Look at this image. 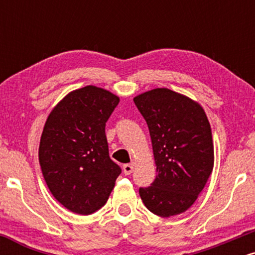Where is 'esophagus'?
Returning a JSON list of instances; mask_svg holds the SVG:
<instances>
[{
  "instance_id": "esophagus-1",
  "label": "esophagus",
  "mask_w": 255,
  "mask_h": 255,
  "mask_svg": "<svg viewBox=\"0 0 255 255\" xmlns=\"http://www.w3.org/2000/svg\"><path fill=\"white\" fill-rule=\"evenodd\" d=\"M133 169H134V165L133 164H125L124 165L125 175H130L131 172H133Z\"/></svg>"
}]
</instances>
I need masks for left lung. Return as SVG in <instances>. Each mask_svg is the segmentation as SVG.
<instances>
[{
	"mask_svg": "<svg viewBox=\"0 0 255 255\" xmlns=\"http://www.w3.org/2000/svg\"><path fill=\"white\" fill-rule=\"evenodd\" d=\"M150 130L157 176L139 194L159 217L189 209L203 192L215 164L211 126L197 101L169 89L134 97Z\"/></svg>",
	"mask_w": 255,
	"mask_h": 255,
	"instance_id": "obj_1",
	"label": "left lung"
}]
</instances>
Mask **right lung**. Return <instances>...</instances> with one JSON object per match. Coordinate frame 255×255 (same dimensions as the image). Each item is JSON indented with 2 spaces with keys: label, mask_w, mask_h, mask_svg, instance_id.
I'll list each match as a JSON object with an SVG mask.
<instances>
[{
  "label": "right lung",
  "mask_w": 255,
  "mask_h": 255,
  "mask_svg": "<svg viewBox=\"0 0 255 255\" xmlns=\"http://www.w3.org/2000/svg\"><path fill=\"white\" fill-rule=\"evenodd\" d=\"M119 102L110 91L89 85L67 93L44 125L38 151L44 180L58 203L78 215L102 209L121 174L105 135Z\"/></svg>",
  "instance_id": "obj_1"
}]
</instances>
